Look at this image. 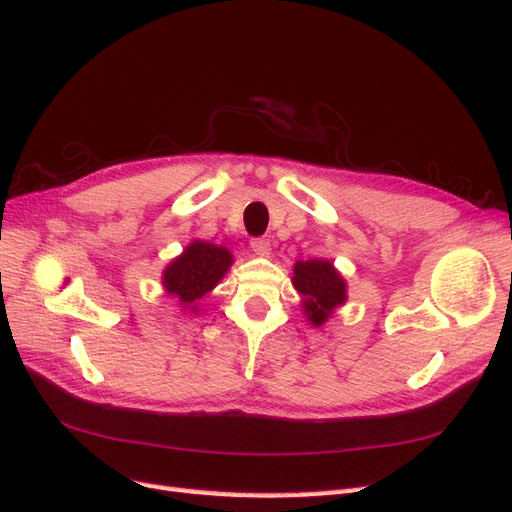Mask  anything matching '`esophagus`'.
I'll return each mask as SVG.
<instances>
[{"mask_svg":"<svg viewBox=\"0 0 512 512\" xmlns=\"http://www.w3.org/2000/svg\"><path fill=\"white\" fill-rule=\"evenodd\" d=\"M250 245H252L254 254H258V256H269V254H271V241H269V239H265V237H256V239H252V241H250Z\"/></svg>","mask_w":512,"mask_h":512,"instance_id":"esophagus-1","label":"esophagus"}]
</instances>
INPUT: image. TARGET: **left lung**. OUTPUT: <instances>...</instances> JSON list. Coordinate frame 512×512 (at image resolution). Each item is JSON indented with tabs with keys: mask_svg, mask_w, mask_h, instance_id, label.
Segmentation results:
<instances>
[{
	"mask_svg": "<svg viewBox=\"0 0 512 512\" xmlns=\"http://www.w3.org/2000/svg\"><path fill=\"white\" fill-rule=\"evenodd\" d=\"M292 284L301 294L303 312L314 327H322L348 299L346 280L333 267V262L322 258L294 262Z\"/></svg>",
	"mask_w": 512,
	"mask_h": 512,
	"instance_id": "1",
	"label": "left lung"
}]
</instances>
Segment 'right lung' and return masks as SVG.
<instances>
[{
    "label": "right lung",
    "mask_w": 512,
    "mask_h": 512,
    "mask_svg": "<svg viewBox=\"0 0 512 512\" xmlns=\"http://www.w3.org/2000/svg\"><path fill=\"white\" fill-rule=\"evenodd\" d=\"M232 265V254L222 245L192 241L162 273V284L190 312H198L196 303L220 284Z\"/></svg>",
    "instance_id": "1"
}]
</instances>
